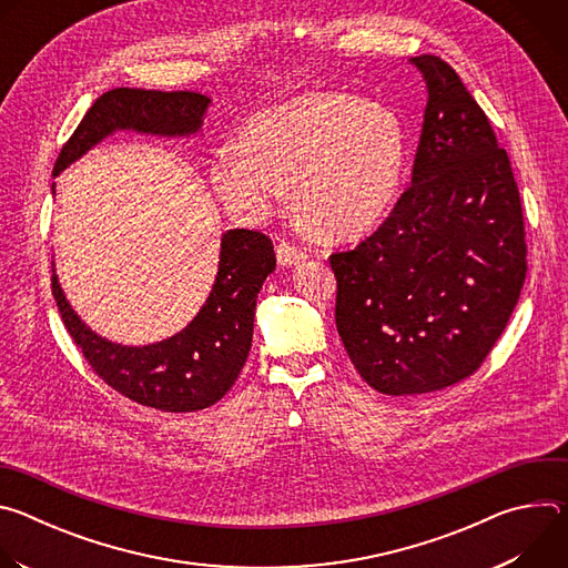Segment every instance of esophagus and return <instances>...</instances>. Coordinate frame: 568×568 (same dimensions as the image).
Here are the masks:
<instances>
[{
	"mask_svg": "<svg viewBox=\"0 0 568 568\" xmlns=\"http://www.w3.org/2000/svg\"><path fill=\"white\" fill-rule=\"evenodd\" d=\"M276 256H278V263H281L283 267H292V265H296V263H301V261L307 258V254H305L301 247H296L294 242H290V240H281V242H278Z\"/></svg>",
	"mask_w": 568,
	"mask_h": 568,
	"instance_id": "esophagus-1",
	"label": "esophagus"
}]
</instances>
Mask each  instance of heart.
<instances>
[{
  "label": "heart",
  "mask_w": 568,
  "mask_h": 568,
  "mask_svg": "<svg viewBox=\"0 0 568 568\" xmlns=\"http://www.w3.org/2000/svg\"><path fill=\"white\" fill-rule=\"evenodd\" d=\"M404 161L397 119L351 94L312 92L261 112L220 145L209 182L222 204L247 220L287 200L323 235L353 237L390 206Z\"/></svg>",
  "instance_id": "obj_1"
}]
</instances>
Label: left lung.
Masks as SVG:
<instances>
[{
	"instance_id": "1",
	"label": "left lung",
	"mask_w": 568,
	"mask_h": 568,
	"mask_svg": "<svg viewBox=\"0 0 568 568\" xmlns=\"http://www.w3.org/2000/svg\"><path fill=\"white\" fill-rule=\"evenodd\" d=\"M412 62L429 94L412 186L355 250L331 256L339 337L386 395L432 393L476 373L526 281L508 152L445 60Z\"/></svg>"
}]
</instances>
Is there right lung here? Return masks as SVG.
Returning <instances> with one entry per match:
<instances>
[{
	"label": "right lung",
	"mask_w": 568,
	"mask_h": 568,
	"mask_svg": "<svg viewBox=\"0 0 568 568\" xmlns=\"http://www.w3.org/2000/svg\"><path fill=\"white\" fill-rule=\"evenodd\" d=\"M209 99L195 92L119 88L105 92L62 145L53 175L114 130L186 136L200 130ZM276 270L270 235L231 229L222 235L213 290L189 326L159 344L132 348L92 333L67 303L55 274L51 292L69 337L92 371L128 399L159 412H200L235 384L247 362L256 298Z\"/></svg>",
	"instance_id": "right-lung-1"
}]
</instances>
